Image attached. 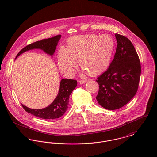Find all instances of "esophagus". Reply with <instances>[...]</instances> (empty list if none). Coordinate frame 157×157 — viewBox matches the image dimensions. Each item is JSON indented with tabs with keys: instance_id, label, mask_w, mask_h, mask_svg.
I'll use <instances>...</instances> for the list:
<instances>
[{
	"instance_id": "esophagus-1",
	"label": "esophagus",
	"mask_w": 157,
	"mask_h": 157,
	"mask_svg": "<svg viewBox=\"0 0 157 157\" xmlns=\"http://www.w3.org/2000/svg\"><path fill=\"white\" fill-rule=\"evenodd\" d=\"M87 82V80H84V79H82V80H80L79 81V83L80 84H85V83H86Z\"/></svg>"
}]
</instances>
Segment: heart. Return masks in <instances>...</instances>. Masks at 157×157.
<instances>
[{"label": "heart", "mask_w": 157, "mask_h": 157, "mask_svg": "<svg viewBox=\"0 0 157 157\" xmlns=\"http://www.w3.org/2000/svg\"><path fill=\"white\" fill-rule=\"evenodd\" d=\"M114 39L109 34L78 35L70 37L66 48L58 53V65L63 73L72 76L78 58L79 65L89 76H97L109 66L115 49Z\"/></svg>", "instance_id": "1"}]
</instances>
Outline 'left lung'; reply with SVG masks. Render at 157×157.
I'll list each match as a JSON object with an SVG mask.
<instances>
[{
  "instance_id": "left-lung-1",
  "label": "left lung",
  "mask_w": 157,
  "mask_h": 157,
  "mask_svg": "<svg viewBox=\"0 0 157 157\" xmlns=\"http://www.w3.org/2000/svg\"><path fill=\"white\" fill-rule=\"evenodd\" d=\"M117 47L114 59L108 69L96 81L99 84L96 99L107 110L118 109L136 94L141 75L138 54L130 40L115 34Z\"/></svg>"
}]
</instances>
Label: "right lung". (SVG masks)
Segmentation results:
<instances>
[{
  "mask_svg": "<svg viewBox=\"0 0 157 157\" xmlns=\"http://www.w3.org/2000/svg\"><path fill=\"white\" fill-rule=\"evenodd\" d=\"M61 37V35H58L53 37L42 39L31 44L22 48L17 55L16 59L23 53L33 49H40L53 56ZM76 86L77 81L66 78L63 79L60 82L58 95L52 103L47 107L41 109H32L23 104L22 105L26 112L40 118L51 120L60 118L67 110L70 96Z\"/></svg>",
  "mask_w": 157,
  "mask_h": 157,
  "instance_id": "add662e5",
  "label": "right lung"
}]
</instances>
